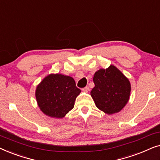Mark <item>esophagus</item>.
<instances>
[{"label": "esophagus", "mask_w": 160, "mask_h": 160, "mask_svg": "<svg viewBox=\"0 0 160 160\" xmlns=\"http://www.w3.org/2000/svg\"><path fill=\"white\" fill-rule=\"evenodd\" d=\"M90 90V89H89V87L88 86H86L85 87V88H82V91H84V92H88V91Z\"/></svg>", "instance_id": "obj_1"}]
</instances>
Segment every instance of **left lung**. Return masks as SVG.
<instances>
[{
	"instance_id": "left-lung-1",
	"label": "left lung",
	"mask_w": 160,
	"mask_h": 160,
	"mask_svg": "<svg viewBox=\"0 0 160 160\" xmlns=\"http://www.w3.org/2000/svg\"><path fill=\"white\" fill-rule=\"evenodd\" d=\"M91 96L97 107L107 114L121 111L129 101L130 82L120 70L110 65L95 72Z\"/></svg>"
}]
</instances>
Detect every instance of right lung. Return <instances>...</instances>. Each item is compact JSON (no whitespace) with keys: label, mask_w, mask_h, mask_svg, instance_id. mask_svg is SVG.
<instances>
[{"label":"right lung","mask_w":160,"mask_h":160,"mask_svg":"<svg viewBox=\"0 0 160 160\" xmlns=\"http://www.w3.org/2000/svg\"><path fill=\"white\" fill-rule=\"evenodd\" d=\"M80 92L71 77L51 74L37 86L36 98L38 106L44 114L61 118L74 108V101Z\"/></svg>","instance_id":"add662e5"}]
</instances>
